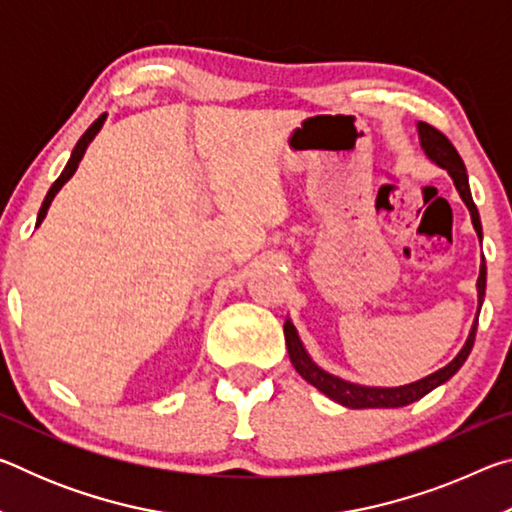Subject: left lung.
Here are the masks:
<instances>
[{"instance_id": "obj_1", "label": "left lung", "mask_w": 512, "mask_h": 512, "mask_svg": "<svg viewBox=\"0 0 512 512\" xmlns=\"http://www.w3.org/2000/svg\"><path fill=\"white\" fill-rule=\"evenodd\" d=\"M420 140H422V149L427 151L429 158L440 164V167L449 171V176L454 178V185L458 189V194L465 201V205L470 207L472 214V223L476 235L481 237V221H479V210L472 201V192H470V183H467V173H465V164L461 160V155L454 149V144L447 140L445 133H440L436 126L427 124V121H420ZM479 311L483 305V296H485V262H481V273H479ZM476 325H479V314H476V320L472 325V332L467 336V343L463 345V350L458 352V357L447 363L445 368H440L433 375L424 377L420 381H413V384L406 386H397V388H368V386H359V384H350V381H343L339 377L329 375V372L320 370L314 361L307 357L305 348L298 339L296 327L291 325V320L284 323V339H287V348H289V359L293 363V368L298 370V375L302 379H307L311 386H316L318 391H323L327 397H332L334 402H339L343 406H350V409H379V406H406L415 400H420L427 393H431L433 388L443 384L452 375H456V370L463 366L465 359L470 357L472 345L476 339Z\"/></svg>"}]
</instances>
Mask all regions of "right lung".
Segmentation results:
<instances>
[{
    "label": "right lung",
    "instance_id": "add662e5",
    "mask_svg": "<svg viewBox=\"0 0 512 512\" xmlns=\"http://www.w3.org/2000/svg\"><path fill=\"white\" fill-rule=\"evenodd\" d=\"M103 119H106V115H101L97 121H94V124L88 128V131L83 133V137H81V140H79V144L74 146V151H72V158H69L67 167L63 169V173H60L58 180H56L54 185H51V189H49L47 196H45V203H42V207H40V212H38V223H36V225H40V223H42V219H45V214H47V210H49L51 201H54V196L58 194V189L63 187L69 178L74 176V171H76V167H79V162H81V158H83L85 149H88V144L92 142V137L97 135V133H99V128L103 126Z\"/></svg>",
    "mask_w": 512,
    "mask_h": 512
}]
</instances>
